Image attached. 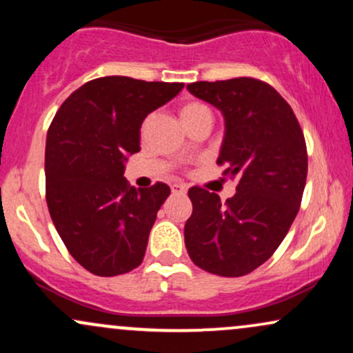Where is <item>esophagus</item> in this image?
<instances>
[{
  "instance_id": "34e87169",
  "label": "esophagus",
  "mask_w": 353,
  "mask_h": 353,
  "mask_svg": "<svg viewBox=\"0 0 353 353\" xmlns=\"http://www.w3.org/2000/svg\"><path fill=\"white\" fill-rule=\"evenodd\" d=\"M171 190H172V194H179V196H184V194L188 192V185H184V184H172L171 185Z\"/></svg>"
}]
</instances>
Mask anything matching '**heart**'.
<instances>
[{"instance_id":"heart-1","label":"heart","mask_w":353,"mask_h":353,"mask_svg":"<svg viewBox=\"0 0 353 353\" xmlns=\"http://www.w3.org/2000/svg\"><path fill=\"white\" fill-rule=\"evenodd\" d=\"M205 111H209V109L205 108L204 104H201V103H188V104H184V106L181 108L179 114H181L182 123H184V121L190 119V117L201 114V112H205Z\"/></svg>"}]
</instances>
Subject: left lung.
I'll list each match as a JSON object with an SVG mask.
<instances>
[{"label": "left lung", "instance_id": "8db88e82", "mask_svg": "<svg viewBox=\"0 0 353 353\" xmlns=\"http://www.w3.org/2000/svg\"><path fill=\"white\" fill-rule=\"evenodd\" d=\"M188 89L224 116L217 164L239 184L225 202L189 189L185 247L201 269L241 277L275 252L297 216L307 179L305 139L292 108L264 81H197Z\"/></svg>", "mask_w": 353, "mask_h": 353}]
</instances>
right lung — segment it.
<instances>
[{"label": "right lung", "mask_w": 353, "mask_h": 353, "mask_svg": "<svg viewBox=\"0 0 353 353\" xmlns=\"http://www.w3.org/2000/svg\"><path fill=\"white\" fill-rule=\"evenodd\" d=\"M182 88L106 76L76 89L52 119L44 156L48 209L70 254L91 274L112 277L143 262L171 189L129 185L125 161L139 152L143 121Z\"/></svg>", "instance_id": "1"}]
</instances>
